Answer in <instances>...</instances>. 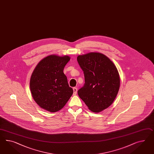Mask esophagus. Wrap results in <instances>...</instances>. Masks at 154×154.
<instances>
[{
	"label": "esophagus",
	"instance_id": "esophagus-1",
	"mask_svg": "<svg viewBox=\"0 0 154 154\" xmlns=\"http://www.w3.org/2000/svg\"><path fill=\"white\" fill-rule=\"evenodd\" d=\"M73 95H75L77 94V88H73Z\"/></svg>",
	"mask_w": 154,
	"mask_h": 154
}]
</instances>
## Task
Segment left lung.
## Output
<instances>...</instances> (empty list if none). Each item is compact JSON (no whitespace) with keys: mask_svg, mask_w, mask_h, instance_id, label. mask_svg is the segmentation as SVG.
Wrapping results in <instances>:
<instances>
[{"mask_svg":"<svg viewBox=\"0 0 154 154\" xmlns=\"http://www.w3.org/2000/svg\"><path fill=\"white\" fill-rule=\"evenodd\" d=\"M85 77L78 95L94 112L108 108L119 89L120 78L116 66L105 55L90 53L77 57Z\"/></svg>","mask_w":154,"mask_h":154,"instance_id":"left-lung-1","label":"left lung"}]
</instances>
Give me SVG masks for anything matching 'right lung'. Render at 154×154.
<instances>
[{
    "label": "right lung",
    "instance_id": "right-lung-1",
    "mask_svg": "<svg viewBox=\"0 0 154 154\" xmlns=\"http://www.w3.org/2000/svg\"><path fill=\"white\" fill-rule=\"evenodd\" d=\"M70 58L50 55L35 68L30 79V90L35 102L50 112H58L73 93L63 69Z\"/></svg>",
    "mask_w": 154,
    "mask_h": 154
}]
</instances>
